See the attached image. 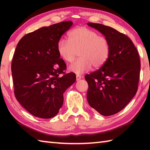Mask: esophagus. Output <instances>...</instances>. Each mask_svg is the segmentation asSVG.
I'll use <instances>...</instances> for the list:
<instances>
[{"label": "esophagus", "instance_id": "1", "mask_svg": "<svg viewBox=\"0 0 150 150\" xmlns=\"http://www.w3.org/2000/svg\"><path fill=\"white\" fill-rule=\"evenodd\" d=\"M81 78H82V76H81V75H76V79H77V81L80 80Z\"/></svg>", "mask_w": 150, "mask_h": 150}]
</instances>
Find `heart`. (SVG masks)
Wrapping results in <instances>:
<instances>
[{"label": "heart", "instance_id": "heart-1", "mask_svg": "<svg viewBox=\"0 0 150 150\" xmlns=\"http://www.w3.org/2000/svg\"><path fill=\"white\" fill-rule=\"evenodd\" d=\"M68 40L61 39L57 42V51L59 57L67 63H72L69 67L76 74L89 71L93 67L98 69L105 64L110 54V44L107 38L87 27L79 26L68 33Z\"/></svg>", "mask_w": 150, "mask_h": 150}]
</instances>
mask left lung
I'll use <instances>...</instances> for the list:
<instances>
[{
    "mask_svg": "<svg viewBox=\"0 0 150 150\" xmlns=\"http://www.w3.org/2000/svg\"><path fill=\"white\" fill-rule=\"evenodd\" d=\"M107 38L110 54L99 69L85 79L89 105L101 115L118 113L128 105L138 90L140 60L135 45L125 34L101 24L87 23Z\"/></svg>",
    "mask_w": 150,
    "mask_h": 150,
    "instance_id": "obj_1",
    "label": "left lung"
}]
</instances>
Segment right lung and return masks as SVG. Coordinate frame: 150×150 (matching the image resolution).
<instances>
[{"label": "right lung", "mask_w": 150, "mask_h": 150, "mask_svg": "<svg viewBox=\"0 0 150 150\" xmlns=\"http://www.w3.org/2000/svg\"><path fill=\"white\" fill-rule=\"evenodd\" d=\"M73 24L65 21L42 27L24 35L17 44L11 65L14 95L36 117L57 115L63 93L76 81L75 73L63 72L66 64L57 51L58 41Z\"/></svg>", "instance_id": "obj_1"}]
</instances>
